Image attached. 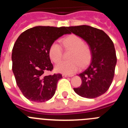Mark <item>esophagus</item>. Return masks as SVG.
Here are the masks:
<instances>
[{
    "label": "esophagus",
    "mask_w": 128,
    "mask_h": 128,
    "mask_svg": "<svg viewBox=\"0 0 128 128\" xmlns=\"http://www.w3.org/2000/svg\"><path fill=\"white\" fill-rule=\"evenodd\" d=\"M62 76H63V78H68V77H72V76L67 75V74H62Z\"/></svg>",
    "instance_id": "obj_1"
}]
</instances>
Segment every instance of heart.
Masks as SVG:
<instances>
[{
  "label": "heart",
  "mask_w": 128,
  "mask_h": 128,
  "mask_svg": "<svg viewBox=\"0 0 128 128\" xmlns=\"http://www.w3.org/2000/svg\"><path fill=\"white\" fill-rule=\"evenodd\" d=\"M63 47L66 49H71L69 54L70 60L62 62L56 66L57 72L66 74L75 73L80 67L88 63L91 58V50L88 45L83 43L81 37L76 34H70L62 39ZM63 50L62 46L54 42L48 49V55L54 63H58L62 60Z\"/></svg>",
  "instance_id": "obj_1"
}]
</instances>
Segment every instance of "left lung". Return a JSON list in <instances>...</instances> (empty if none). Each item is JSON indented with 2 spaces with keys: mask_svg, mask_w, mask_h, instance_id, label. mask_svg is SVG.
Returning a JSON list of instances; mask_svg holds the SVG:
<instances>
[{
  "mask_svg": "<svg viewBox=\"0 0 128 128\" xmlns=\"http://www.w3.org/2000/svg\"><path fill=\"white\" fill-rule=\"evenodd\" d=\"M68 29L84 40L91 50L90 64L78 75L82 84L74 88V92L82 98H98L108 90L114 79L117 63L114 43L103 30L91 26H71Z\"/></svg>",
  "mask_w": 128,
  "mask_h": 128,
  "instance_id": "obj_1",
  "label": "left lung"
}]
</instances>
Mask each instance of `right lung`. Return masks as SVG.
I'll use <instances>...</instances> for the list:
<instances>
[{
  "label": "right lung",
  "instance_id": "right-lung-1",
  "mask_svg": "<svg viewBox=\"0 0 128 128\" xmlns=\"http://www.w3.org/2000/svg\"><path fill=\"white\" fill-rule=\"evenodd\" d=\"M66 27L36 26L25 30L12 50V70L16 84L29 100L42 102L56 92L60 74H48L53 69L48 49L55 40L69 34Z\"/></svg>",
  "mask_w": 128,
  "mask_h": 128
}]
</instances>
